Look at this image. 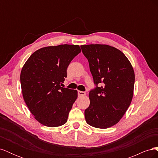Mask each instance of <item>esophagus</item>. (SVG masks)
Returning <instances> with one entry per match:
<instances>
[{"instance_id":"1","label":"esophagus","mask_w":158,"mask_h":158,"mask_svg":"<svg viewBox=\"0 0 158 158\" xmlns=\"http://www.w3.org/2000/svg\"><path fill=\"white\" fill-rule=\"evenodd\" d=\"M78 96H84L85 95V93L84 92H82V91H78Z\"/></svg>"}]
</instances>
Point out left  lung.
<instances>
[{"instance_id":"obj_1","label":"left lung","mask_w":158,"mask_h":158,"mask_svg":"<svg viewBox=\"0 0 158 158\" xmlns=\"http://www.w3.org/2000/svg\"><path fill=\"white\" fill-rule=\"evenodd\" d=\"M88 59L96 88L89 94L90 103L85 110L90 126L107 128L116 125L131 103L135 76L132 66L123 52L107 45H81ZM103 85L98 87L97 84Z\"/></svg>"}]
</instances>
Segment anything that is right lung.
<instances>
[{"label": "right lung", "instance_id": "obj_1", "mask_svg": "<svg viewBox=\"0 0 158 158\" xmlns=\"http://www.w3.org/2000/svg\"><path fill=\"white\" fill-rule=\"evenodd\" d=\"M81 52L76 45L49 46L37 50L23 66L20 83L23 100L36 120L56 127L67 121L77 90L61 87L71 60Z\"/></svg>", "mask_w": 158, "mask_h": 158}]
</instances>
